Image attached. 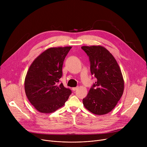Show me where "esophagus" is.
Masks as SVG:
<instances>
[{"instance_id":"esophagus-1","label":"esophagus","mask_w":147,"mask_h":147,"mask_svg":"<svg viewBox=\"0 0 147 147\" xmlns=\"http://www.w3.org/2000/svg\"><path fill=\"white\" fill-rule=\"evenodd\" d=\"M78 88L79 87H74V88H72V90H73V91H75L76 90H77L78 89Z\"/></svg>"}]
</instances>
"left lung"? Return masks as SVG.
Here are the masks:
<instances>
[{"instance_id": "8db88e82", "label": "left lung", "mask_w": 147, "mask_h": 147, "mask_svg": "<svg viewBox=\"0 0 147 147\" xmlns=\"http://www.w3.org/2000/svg\"><path fill=\"white\" fill-rule=\"evenodd\" d=\"M90 61L92 75L96 79L86 97L84 107L96 115L110 112L121 98L124 80L120 68L112 54L101 46H83Z\"/></svg>"}]
</instances>
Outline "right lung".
I'll use <instances>...</instances> for the list:
<instances>
[{"instance_id": "right-lung-1", "label": "right lung", "mask_w": 147, "mask_h": 147, "mask_svg": "<svg viewBox=\"0 0 147 147\" xmlns=\"http://www.w3.org/2000/svg\"><path fill=\"white\" fill-rule=\"evenodd\" d=\"M71 46L51 48L37 57L30 65L24 83L30 103L42 113H50L64 106L71 90L59 83L63 65Z\"/></svg>"}]
</instances>
